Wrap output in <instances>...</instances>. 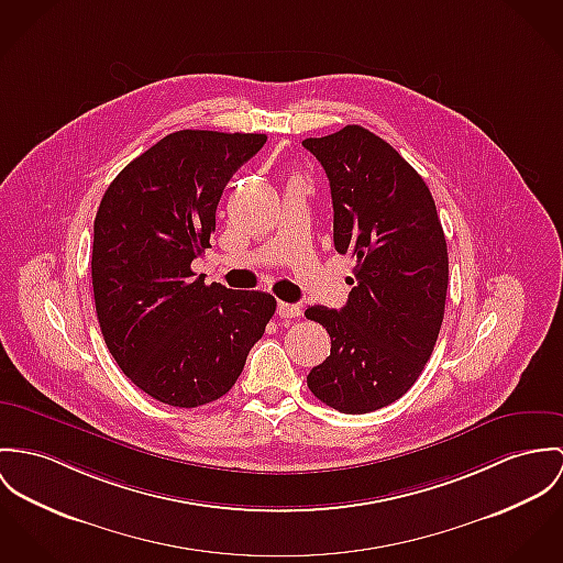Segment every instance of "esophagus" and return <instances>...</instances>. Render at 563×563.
Instances as JSON below:
<instances>
[{
  "instance_id": "1",
  "label": "esophagus",
  "mask_w": 563,
  "mask_h": 563,
  "mask_svg": "<svg viewBox=\"0 0 563 563\" xmlns=\"http://www.w3.org/2000/svg\"><path fill=\"white\" fill-rule=\"evenodd\" d=\"M277 313H279V318H299L301 316V307L279 301L277 303Z\"/></svg>"
}]
</instances>
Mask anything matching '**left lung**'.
I'll return each instance as SVG.
<instances>
[{
	"instance_id": "left-lung-1",
	"label": "left lung",
	"mask_w": 563,
	"mask_h": 563,
	"mask_svg": "<svg viewBox=\"0 0 563 563\" xmlns=\"http://www.w3.org/2000/svg\"><path fill=\"white\" fill-rule=\"evenodd\" d=\"M303 146L329 178L335 250L357 260L346 306L306 309L331 338L307 387L340 412L383 409L434 351L450 275L445 234L423 178L378 135L349 124Z\"/></svg>"
}]
</instances>
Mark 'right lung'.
Listing matches in <instances>:
<instances>
[{
	"mask_svg": "<svg viewBox=\"0 0 563 563\" xmlns=\"http://www.w3.org/2000/svg\"><path fill=\"white\" fill-rule=\"evenodd\" d=\"M266 144L260 133L176 131L133 158L95 219L92 288L104 344L151 398L194 409L241 376L277 301L206 286L191 262L210 247L232 174Z\"/></svg>",
	"mask_w": 563,
	"mask_h": 563,
	"instance_id": "1",
	"label": "right lung"
}]
</instances>
